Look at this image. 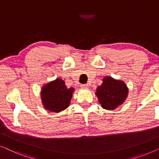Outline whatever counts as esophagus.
Returning a JSON list of instances; mask_svg holds the SVG:
<instances>
[{
  "label": "esophagus",
  "instance_id": "34e87169",
  "mask_svg": "<svg viewBox=\"0 0 159 159\" xmlns=\"http://www.w3.org/2000/svg\"><path fill=\"white\" fill-rule=\"evenodd\" d=\"M80 87H81V89H87L89 88V85L88 84H82V85H80Z\"/></svg>",
  "mask_w": 159,
  "mask_h": 159
}]
</instances>
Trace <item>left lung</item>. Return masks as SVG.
I'll return each instance as SVG.
<instances>
[{
  "label": "left lung",
  "mask_w": 159,
  "mask_h": 159,
  "mask_svg": "<svg viewBox=\"0 0 159 159\" xmlns=\"http://www.w3.org/2000/svg\"><path fill=\"white\" fill-rule=\"evenodd\" d=\"M128 89L125 83L111 77H105L96 93L102 107L108 110H113L121 105L126 99Z\"/></svg>",
  "instance_id": "obj_1"
}]
</instances>
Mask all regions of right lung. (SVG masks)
I'll return each mask as SVG.
<instances>
[{"label":"right lung","mask_w":159,"mask_h":159,"mask_svg":"<svg viewBox=\"0 0 159 159\" xmlns=\"http://www.w3.org/2000/svg\"><path fill=\"white\" fill-rule=\"evenodd\" d=\"M74 89H68L64 80L57 79L44 85L41 91L42 104L49 111L59 112L69 106Z\"/></svg>","instance_id":"add662e5"}]
</instances>
